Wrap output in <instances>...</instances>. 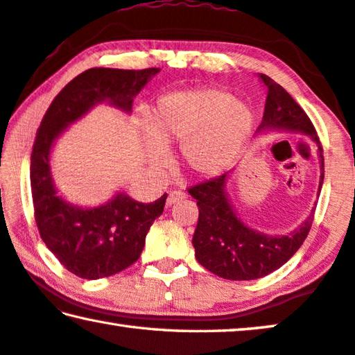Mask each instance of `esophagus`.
I'll return each instance as SVG.
<instances>
[{"mask_svg": "<svg viewBox=\"0 0 355 355\" xmlns=\"http://www.w3.org/2000/svg\"><path fill=\"white\" fill-rule=\"evenodd\" d=\"M183 199H187V194L182 193V191H172V193H168V196H167L166 204H167V207H171V205L177 204V202L183 200Z\"/></svg>", "mask_w": 355, "mask_h": 355, "instance_id": "esophagus-1", "label": "esophagus"}]
</instances>
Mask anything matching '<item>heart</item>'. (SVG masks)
I'll list each match as a JSON object with an SVG mask.
<instances>
[{"mask_svg": "<svg viewBox=\"0 0 355 355\" xmlns=\"http://www.w3.org/2000/svg\"><path fill=\"white\" fill-rule=\"evenodd\" d=\"M252 118L237 99L219 89L202 88L172 93L156 105L148 147L150 164L167 162L166 148L182 145L184 168L196 175H213L230 166L250 136Z\"/></svg>", "mask_w": 355, "mask_h": 355, "instance_id": "b5f03b06", "label": "heart"}]
</instances>
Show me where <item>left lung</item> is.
I'll use <instances>...</instances> for the list:
<instances>
[{"instance_id": "left-lung-1", "label": "left lung", "mask_w": 355, "mask_h": 355, "mask_svg": "<svg viewBox=\"0 0 355 355\" xmlns=\"http://www.w3.org/2000/svg\"><path fill=\"white\" fill-rule=\"evenodd\" d=\"M261 78L268 93L259 129H291L308 134L319 150L322 187L324 150L311 120L283 87L266 74H261ZM226 177L223 173L188 188L199 207V221L193 237L196 259L221 278L235 281L262 278L284 266L295 254L313 226L314 215L311 213L294 234L286 237H268L254 232L240 221L230 207L224 189Z\"/></svg>"}]
</instances>
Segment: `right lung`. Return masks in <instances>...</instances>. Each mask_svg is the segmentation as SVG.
<instances>
[{
  "mask_svg": "<svg viewBox=\"0 0 355 355\" xmlns=\"http://www.w3.org/2000/svg\"><path fill=\"white\" fill-rule=\"evenodd\" d=\"M159 69L93 67L56 94L36 132L31 153V196L36 226L47 248L76 277L99 279L132 266L145 237L164 210L167 194L153 204H140L126 194L98 208L83 210L56 196L49 157L56 136L94 104L109 101L131 110L132 98Z\"/></svg>",
  "mask_w": 355,
  "mask_h": 355,
  "instance_id": "add662e5",
  "label": "right lung"
}]
</instances>
